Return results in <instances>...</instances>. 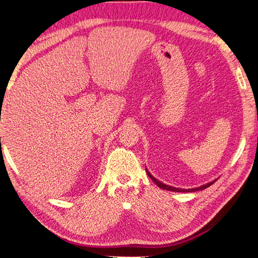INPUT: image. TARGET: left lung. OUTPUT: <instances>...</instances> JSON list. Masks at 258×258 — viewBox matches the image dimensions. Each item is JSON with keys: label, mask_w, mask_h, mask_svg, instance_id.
Wrapping results in <instances>:
<instances>
[{"label": "left lung", "mask_w": 258, "mask_h": 258, "mask_svg": "<svg viewBox=\"0 0 258 258\" xmlns=\"http://www.w3.org/2000/svg\"><path fill=\"white\" fill-rule=\"evenodd\" d=\"M145 170H146V173H148V175L150 176L151 179L153 180V182H154L156 185H159L161 189L169 190V191H175V192H195V191H199V190H204V189H206V188H208V186H210L211 184L216 182V180H214V181H211V182H209V183H206V184H204V185L198 186V188L181 189V188H175V186H171V185H168V184H165V183H163V182H161V181H159L158 179L154 178V176L150 173V171H149L148 169H145Z\"/></svg>", "instance_id": "8db88e82"}]
</instances>
